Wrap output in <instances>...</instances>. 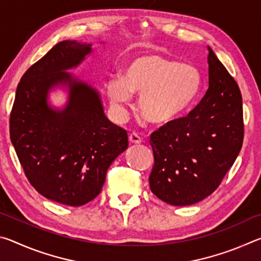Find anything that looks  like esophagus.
<instances>
[{
  "instance_id": "obj_1",
  "label": "esophagus",
  "mask_w": 261,
  "mask_h": 261,
  "mask_svg": "<svg viewBox=\"0 0 261 261\" xmlns=\"http://www.w3.org/2000/svg\"><path fill=\"white\" fill-rule=\"evenodd\" d=\"M129 140L131 144H140L141 137L138 134H136V132H132V134L129 135Z\"/></svg>"
}]
</instances>
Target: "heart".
I'll return each mask as SVG.
<instances>
[{
  "instance_id": "b5f03b06",
  "label": "heart",
  "mask_w": 261,
  "mask_h": 261,
  "mask_svg": "<svg viewBox=\"0 0 261 261\" xmlns=\"http://www.w3.org/2000/svg\"><path fill=\"white\" fill-rule=\"evenodd\" d=\"M202 76L196 65L159 53H146L129 62L123 76L107 82V93L118 112L139 96V112L156 125L171 123L187 112L199 95Z\"/></svg>"
}]
</instances>
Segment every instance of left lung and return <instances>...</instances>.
Masks as SVG:
<instances>
[{"label":"left lung","mask_w":261,"mask_h":261,"mask_svg":"<svg viewBox=\"0 0 261 261\" xmlns=\"http://www.w3.org/2000/svg\"><path fill=\"white\" fill-rule=\"evenodd\" d=\"M208 49L205 96L187 116L159 127L149 138L154 154L149 188L169 205H192L213 193L244 139L240 87Z\"/></svg>","instance_id":"1"}]
</instances>
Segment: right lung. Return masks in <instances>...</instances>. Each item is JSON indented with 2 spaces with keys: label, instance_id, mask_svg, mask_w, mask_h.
Wrapping results in <instances>:
<instances>
[{
  "label": "right lung",
  "instance_id": "add662e5",
  "mask_svg": "<svg viewBox=\"0 0 261 261\" xmlns=\"http://www.w3.org/2000/svg\"><path fill=\"white\" fill-rule=\"evenodd\" d=\"M91 46L62 41L31 65L10 114V139L29 182L47 199L72 207L98 196L109 166L129 144L126 131L106 117L98 92L65 71ZM64 83L68 105L55 111L46 103L47 92Z\"/></svg>",
  "mask_w": 261,
  "mask_h": 261
}]
</instances>
